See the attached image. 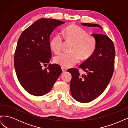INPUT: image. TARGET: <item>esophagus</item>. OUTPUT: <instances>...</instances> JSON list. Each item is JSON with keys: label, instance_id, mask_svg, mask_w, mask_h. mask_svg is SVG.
<instances>
[{"label": "esophagus", "instance_id": "34e87169", "mask_svg": "<svg viewBox=\"0 0 128 128\" xmlns=\"http://www.w3.org/2000/svg\"><path fill=\"white\" fill-rule=\"evenodd\" d=\"M61 69H62V70L63 72H66L67 70V69L65 67H61Z\"/></svg>", "mask_w": 128, "mask_h": 128}]
</instances>
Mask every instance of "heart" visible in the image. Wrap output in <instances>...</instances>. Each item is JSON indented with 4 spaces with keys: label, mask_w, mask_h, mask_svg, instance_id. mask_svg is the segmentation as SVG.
Instances as JSON below:
<instances>
[{
    "label": "heart",
    "mask_w": 128,
    "mask_h": 128,
    "mask_svg": "<svg viewBox=\"0 0 128 128\" xmlns=\"http://www.w3.org/2000/svg\"><path fill=\"white\" fill-rule=\"evenodd\" d=\"M67 40L74 42L72 53H62L54 58L55 62L65 68L71 67L78 63L81 57L83 59L90 58L94 53L96 48V40L83 29L76 25L67 26L62 32ZM63 38L60 34L54 35L50 40V46L56 53L61 51Z\"/></svg>",
    "instance_id": "1"
}]
</instances>
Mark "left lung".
<instances>
[{"mask_svg":"<svg viewBox=\"0 0 128 128\" xmlns=\"http://www.w3.org/2000/svg\"><path fill=\"white\" fill-rule=\"evenodd\" d=\"M90 27H102L97 24H81ZM96 40L94 53L79 67L86 72L80 75L78 69H69L72 78L70 88L74 99L82 103L92 101L104 91L113 76L115 50L113 42L106 35L93 34Z\"/></svg>","mask_w":128,"mask_h":128,"instance_id":"obj_1","label":"left lung"}]
</instances>
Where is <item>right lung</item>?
<instances>
[{"instance_id": "obj_1", "label": "right lung", "mask_w": 128, "mask_h": 128, "mask_svg": "<svg viewBox=\"0 0 128 128\" xmlns=\"http://www.w3.org/2000/svg\"><path fill=\"white\" fill-rule=\"evenodd\" d=\"M65 23L40 18L24 30L18 38L14 64L19 82L29 94L41 96L51 90L62 72L56 64L48 65L51 58L50 36L58 26Z\"/></svg>"}]
</instances>
